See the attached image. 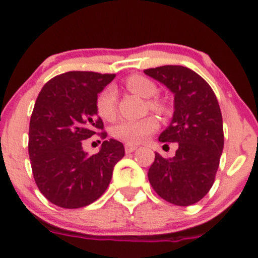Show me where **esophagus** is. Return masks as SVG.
<instances>
[{
    "mask_svg": "<svg viewBox=\"0 0 258 258\" xmlns=\"http://www.w3.org/2000/svg\"><path fill=\"white\" fill-rule=\"evenodd\" d=\"M137 148H138V147L134 146V144H131V143L125 144V152H126V153H132V152L136 151Z\"/></svg>",
    "mask_w": 258,
    "mask_h": 258,
    "instance_id": "1",
    "label": "esophagus"
}]
</instances>
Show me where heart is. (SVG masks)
<instances>
[{"label": "heart", "instance_id": "obj_1", "mask_svg": "<svg viewBox=\"0 0 258 258\" xmlns=\"http://www.w3.org/2000/svg\"><path fill=\"white\" fill-rule=\"evenodd\" d=\"M125 86L131 92L151 99L156 96V83L144 76L134 75L125 80ZM149 107L158 112L164 111V105L157 100H149ZM96 109L100 116L105 120H112L116 115V91L114 87H106L100 92L96 100ZM158 127V121L153 116H146L138 120H121L112 127V136L116 139L131 144H138L146 141Z\"/></svg>", "mask_w": 258, "mask_h": 258}]
</instances>
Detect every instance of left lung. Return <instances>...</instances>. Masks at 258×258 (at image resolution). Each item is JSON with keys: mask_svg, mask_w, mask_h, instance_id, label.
I'll use <instances>...</instances> for the list:
<instances>
[{"mask_svg": "<svg viewBox=\"0 0 258 258\" xmlns=\"http://www.w3.org/2000/svg\"><path fill=\"white\" fill-rule=\"evenodd\" d=\"M144 73L163 83L175 96L172 120L158 141L177 143L172 158L156 153L148 180L162 199L188 207L209 192L219 167L224 147L219 104L207 81L190 68L162 66Z\"/></svg>", "mask_w": 258, "mask_h": 258, "instance_id": "left-lung-1", "label": "left lung"}]
</instances>
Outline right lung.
I'll return each mask as SVG.
<instances>
[{
	"instance_id": "right-lung-1",
	"label": "right lung",
	"mask_w": 258,
	"mask_h": 258,
	"mask_svg": "<svg viewBox=\"0 0 258 258\" xmlns=\"http://www.w3.org/2000/svg\"><path fill=\"white\" fill-rule=\"evenodd\" d=\"M114 77L73 71L51 78L38 95L29 126V157L34 180L51 204L77 209L94 203L124 157V146L115 139L102 142L92 156L82 148V141L104 129L96 100Z\"/></svg>"
}]
</instances>
